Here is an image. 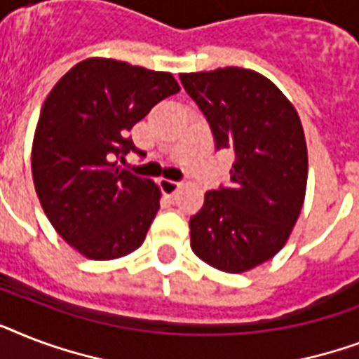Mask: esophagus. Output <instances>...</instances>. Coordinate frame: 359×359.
<instances>
[{"mask_svg": "<svg viewBox=\"0 0 359 359\" xmlns=\"http://www.w3.org/2000/svg\"><path fill=\"white\" fill-rule=\"evenodd\" d=\"M158 184H160V190H162L163 196H175L180 188V182L169 179H160L158 180Z\"/></svg>", "mask_w": 359, "mask_h": 359, "instance_id": "1", "label": "esophagus"}]
</instances>
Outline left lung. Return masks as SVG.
<instances>
[{"instance_id": "obj_1", "label": "left lung", "mask_w": 359, "mask_h": 359, "mask_svg": "<svg viewBox=\"0 0 359 359\" xmlns=\"http://www.w3.org/2000/svg\"><path fill=\"white\" fill-rule=\"evenodd\" d=\"M180 81L207 117L216 149L235 156L229 188L207 191L191 216V250L222 272H248L281 251L304 207L307 145L300 115L255 70L186 72Z\"/></svg>"}]
</instances>
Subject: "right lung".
Wrapping results in <instances>:
<instances>
[{
  "instance_id": "add662e5",
  "label": "right lung",
  "mask_w": 359,
  "mask_h": 359,
  "mask_svg": "<svg viewBox=\"0 0 359 359\" xmlns=\"http://www.w3.org/2000/svg\"><path fill=\"white\" fill-rule=\"evenodd\" d=\"M179 91L171 72L89 57L44 100L31 147L33 184L53 229L87 259L111 261L143 244L162 191L117 158L140 152L132 126Z\"/></svg>"
}]
</instances>
